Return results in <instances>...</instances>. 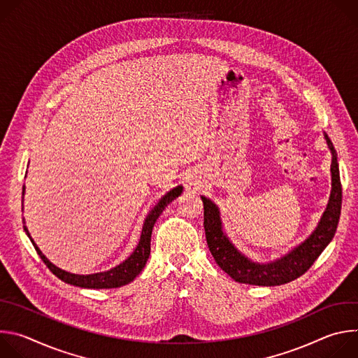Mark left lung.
<instances>
[{
    "label": "left lung",
    "mask_w": 358,
    "mask_h": 358,
    "mask_svg": "<svg viewBox=\"0 0 358 358\" xmlns=\"http://www.w3.org/2000/svg\"><path fill=\"white\" fill-rule=\"evenodd\" d=\"M324 137L333 155L331 194L327 208L316 231L301 245L294 248L286 257L278 259L276 262L259 265L241 255L222 232L220 211L215 207V203L206 196H201L203 202V229H206L208 248L218 266L235 282L257 286H278L289 283L301 276L304 272H308L333 239L340 220L343 195L336 150L327 134H324Z\"/></svg>",
    "instance_id": "8db88e82"
}]
</instances>
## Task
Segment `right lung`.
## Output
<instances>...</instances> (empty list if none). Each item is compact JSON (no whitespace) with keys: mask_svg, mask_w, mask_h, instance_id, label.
Returning a JSON list of instances; mask_svg holds the SVG:
<instances>
[{"mask_svg":"<svg viewBox=\"0 0 358 358\" xmlns=\"http://www.w3.org/2000/svg\"><path fill=\"white\" fill-rule=\"evenodd\" d=\"M25 187H22V195H24ZM182 192V187L178 185L176 188H173L170 192H167L160 202L157 203V207H155L143 225V231H141V236L138 241L137 248L134 249V252L130 255V257L120 264L119 266L108 271V272H101V273H94V275H73L69 272H65L59 268H57L55 265L50 264L43 255L39 250V248L35 245V242L32 241V238L28 234L27 227H24L27 235L29 236L36 253L41 257V259L43 261V264L48 266V269L52 272L57 278H59L61 280H64L65 283L73 285V286H79V287H89V289H112V287H120L123 285L130 283L131 280H134V278L143 271V268L145 266V262L150 257V242H151V231L152 227H155L157 218L162 215V213L164 211V208L167 207V203H170L174 198H177L180 194ZM24 198V196H22Z\"/></svg>","mask_w":358,"mask_h":358,"instance_id":"obj_1","label":"right lung"}]
</instances>
